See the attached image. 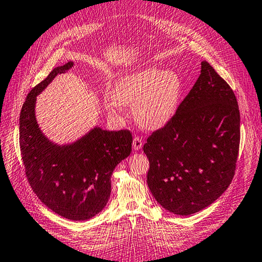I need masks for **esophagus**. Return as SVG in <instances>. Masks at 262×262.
<instances>
[{
  "mask_svg": "<svg viewBox=\"0 0 262 262\" xmlns=\"http://www.w3.org/2000/svg\"><path fill=\"white\" fill-rule=\"evenodd\" d=\"M143 145V142H142V138L138 137V136H135L134 140H133V147H134V150H140V148L142 147Z\"/></svg>",
  "mask_w": 262,
  "mask_h": 262,
  "instance_id": "34e87169",
  "label": "esophagus"
}]
</instances>
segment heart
<instances>
[{
    "label": "heart",
    "mask_w": 262,
    "mask_h": 262,
    "mask_svg": "<svg viewBox=\"0 0 262 262\" xmlns=\"http://www.w3.org/2000/svg\"><path fill=\"white\" fill-rule=\"evenodd\" d=\"M181 93L182 80L175 71L151 67L122 76L115 95L105 97V106L115 112L121 104L134 105L138 124L146 129H158L175 115Z\"/></svg>",
    "instance_id": "obj_1"
}]
</instances>
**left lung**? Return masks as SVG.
<instances>
[{
	"mask_svg": "<svg viewBox=\"0 0 262 262\" xmlns=\"http://www.w3.org/2000/svg\"><path fill=\"white\" fill-rule=\"evenodd\" d=\"M239 110L230 86L207 61L176 114L143 146L147 185L179 216L209 207L232 183L239 147Z\"/></svg>",
	"mask_w": 262,
	"mask_h": 262,
	"instance_id": "left-lung-1",
	"label": "left lung"
}]
</instances>
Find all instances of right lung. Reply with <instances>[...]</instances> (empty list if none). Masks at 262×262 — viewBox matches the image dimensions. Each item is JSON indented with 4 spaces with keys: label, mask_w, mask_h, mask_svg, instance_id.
Listing matches in <instances>:
<instances>
[{
    "label": "right lung",
    "mask_w": 262,
    "mask_h": 262,
    "mask_svg": "<svg viewBox=\"0 0 262 262\" xmlns=\"http://www.w3.org/2000/svg\"><path fill=\"white\" fill-rule=\"evenodd\" d=\"M74 62L54 68L29 92L19 118V143L25 172L36 195L59 216L86 220L105 207L116 166L132 152V132L95 127L68 145L54 144L40 132L35 117L36 96Z\"/></svg>",
    "instance_id": "obj_1"
}]
</instances>
